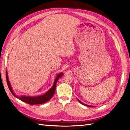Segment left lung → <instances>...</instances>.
<instances>
[{"label": "left lung", "instance_id": "obj_1", "mask_svg": "<svg viewBox=\"0 0 130 130\" xmlns=\"http://www.w3.org/2000/svg\"><path fill=\"white\" fill-rule=\"evenodd\" d=\"M79 101L80 102V103L81 104H83V105H85V106H89V107H93V106H89V105H85V104H83V102H81L80 101H79Z\"/></svg>", "mask_w": 130, "mask_h": 130}]
</instances>
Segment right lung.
<instances>
[{"instance_id":"add662e5","label":"right lung","mask_w":130,"mask_h":130,"mask_svg":"<svg viewBox=\"0 0 130 130\" xmlns=\"http://www.w3.org/2000/svg\"><path fill=\"white\" fill-rule=\"evenodd\" d=\"M62 75H63L62 73H60L57 75V76L55 80V81H54L53 86L47 92L45 93L43 95L36 96V97H31V96H21V97H18V96H17L14 94L13 90L11 89L10 83L9 81L7 71H6V79H7V85L8 86L9 89L10 91L11 92L12 94H13L14 96H15L16 98L19 99V100H22L24 102H26V103L28 104L29 105H38V104H42L45 103L46 102L50 100L51 98L53 97L55 91L56 85L57 81H58L60 77L62 76Z\"/></svg>"}]
</instances>
